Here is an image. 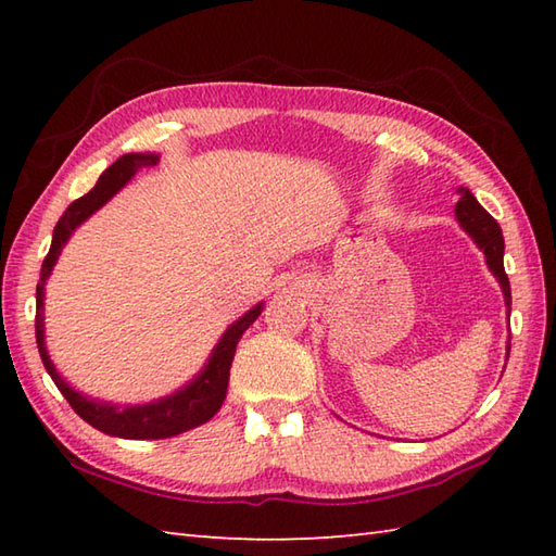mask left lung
I'll list each match as a JSON object with an SVG mask.
<instances>
[{
	"label": "left lung",
	"mask_w": 556,
	"mask_h": 556,
	"mask_svg": "<svg viewBox=\"0 0 556 556\" xmlns=\"http://www.w3.org/2000/svg\"><path fill=\"white\" fill-rule=\"evenodd\" d=\"M454 215L458 227L464 229L473 243L480 248L482 255H485V263L494 279L500 281L502 293H504V303H506V315L511 313V287H509V277L504 271V236L500 224L494 222L490 212L482 207L476 195L468 191V188H458V203L454 207ZM511 351V337L509 344H506V358H509Z\"/></svg>",
	"instance_id": "8db88e82"
}]
</instances>
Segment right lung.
Masks as SVG:
<instances>
[{
	"label": "right lung",
	"mask_w": 556,
	"mask_h": 556,
	"mask_svg": "<svg viewBox=\"0 0 556 556\" xmlns=\"http://www.w3.org/2000/svg\"><path fill=\"white\" fill-rule=\"evenodd\" d=\"M157 152H128V155L116 160L110 169L102 172L96 188H90V193L74 200V203L66 207V212L59 217L54 227L50 253L45 257L38 289H35V303H38L35 305V308H38L35 311V339H38V351L45 363V370L50 372L59 392L64 394L71 408H74L83 420L92 425L96 430L112 437H122V440H164V437L193 430L198 425H203L215 416L222 408L224 399H227L229 370L236 344H239L245 329L257 320V315L263 313V303H255L251 311L243 313L239 320L227 327V332L219 337L215 349H212L203 370H200L193 380H188V384L179 387L167 396L148 401V404H112V401L92 399L71 387L64 377L56 372L45 344L47 279H50L59 255H62L66 241L71 239V233H74L90 215H96L104 203H110V200L134 179L138 169L152 167V164H157Z\"/></svg>",
	"instance_id": "add662e5"
}]
</instances>
